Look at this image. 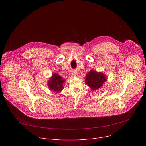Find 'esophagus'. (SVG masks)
Masks as SVG:
<instances>
[{
	"mask_svg": "<svg viewBox=\"0 0 146 146\" xmlns=\"http://www.w3.org/2000/svg\"><path fill=\"white\" fill-rule=\"evenodd\" d=\"M73 75L74 76H77L78 75V72H73Z\"/></svg>",
	"mask_w": 146,
	"mask_h": 146,
	"instance_id": "obj_1",
	"label": "esophagus"
}]
</instances>
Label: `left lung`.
I'll list each match as a JSON object with an SVG mask.
<instances>
[{
    "label": "left lung",
    "mask_w": 146,
    "mask_h": 146,
    "mask_svg": "<svg viewBox=\"0 0 146 146\" xmlns=\"http://www.w3.org/2000/svg\"><path fill=\"white\" fill-rule=\"evenodd\" d=\"M86 76L85 83L92 90H96L101 88L106 80V78L104 74L93 70H90Z\"/></svg>",
    "instance_id": "left-lung-1"
}]
</instances>
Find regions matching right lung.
Instances as JSON below:
<instances>
[{
	"label": "right lung",
	"instance_id": "obj_1",
	"mask_svg": "<svg viewBox=\"0 0 146 146\" xmlns=\"http://www.w3.org/2000/svg\"><path fill=\"white\" fill-rule=\"evenodd\" d=\"M64 82L65 79H63L58 74L54 73L48 82V86L50 90L58 93L63 89V83Z\"/></svg>",
	"mask_w": 146,
	"mask_h": 146
}]
</instances>
